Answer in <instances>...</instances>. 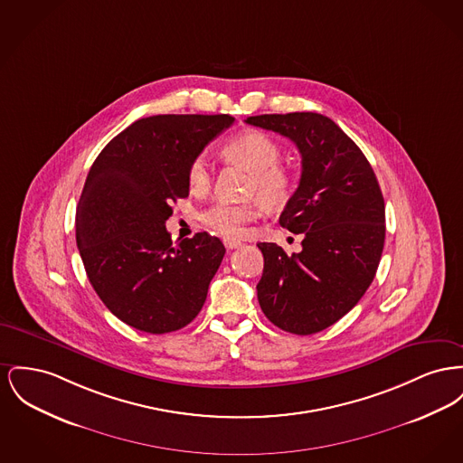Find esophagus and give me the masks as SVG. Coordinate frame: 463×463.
I'll return each instance as SVG.
<instances>
[{
	"mask_svg": "<svg viewBox=\"0 0 463 463\" xmlns=\"http://www.w3.org/2000/svg\"><path fill=\"white\" fill-rule=\"evenodd\" d=\"M223 245L227 250H234V248H240L241 246V241H236V240H225L223 241Z\"/></svg>",
	"mask_w": 463,
	"mask_h": 463,
	"instance_id": "esophagus-1",
	"label": "esophagus"
}]
</instances>
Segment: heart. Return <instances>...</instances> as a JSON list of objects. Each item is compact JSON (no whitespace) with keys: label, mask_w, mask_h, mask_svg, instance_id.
<instances>
[{"label":"heart","mask_w":463,"mask_h":463,"mask_svg":"<svg viewBox=\"0 0 463 463\" xmlns=\"http://www.w3.org/2000/svg\"><path fill=\"white\" fill-rule=\"evenodd\" d=\"M223 156L232 163L243 165L251 173L248 194L259 197L245 204L218 201L203 212L201 220L206 227L227 240H236L245 234L246 225L257 220L262 204L269 210L285 206L294 194V176L281 167V148L269 135L260 131H245L232 137L223 146ZM189 185L192 191H206L210 187V167L204 157H195L189 165Z\"/></svg>","instance_id":"b5f03b06"}]
</instances>
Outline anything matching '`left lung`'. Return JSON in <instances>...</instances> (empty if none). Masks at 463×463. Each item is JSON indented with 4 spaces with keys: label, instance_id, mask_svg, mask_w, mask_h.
<instances>
[{
    "label": "left lung",
    "instance_id": "left-lung-1",
    "mask_svg": "<svg viewBox=\"0 0 463 463\" xmlns=\"http://www.w3.org/2000/svg\"><path fill=\"white\" fill-rule=\"evenodd\" d=\"M246 124L287 137L299 148L302 173L279 225L302 234L287 255L259 243L264 272L257 298L281 330L309 335L341 320L373 283L384 245L380 184L354 139L326 115L296 111L248 117Z\"/></svg>",
    "mask_w": 463,
    "mask_h": 463
}]
</instances>
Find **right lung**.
Returning a JSON list of instances; mask_svg holds the SVG:
<instances>
[{"mask_svg":"<svg viewBox=\"0 0 463 463\" xmlns=\"http://www.w3.org/2000/svg\"><path fill=\"white\" fill-rule=\"evenodd\" d=\"M232 122L231 115L139 118L90 165L77 246L92 288L124 324L165 334L201 311L225 246L208 232L175 245L165 220L189 195L192 161Z\"/></svg>","mask_w":463,"mask_h":463,"instance_id":"add662e5","label":"right lung"}]
</instances>
